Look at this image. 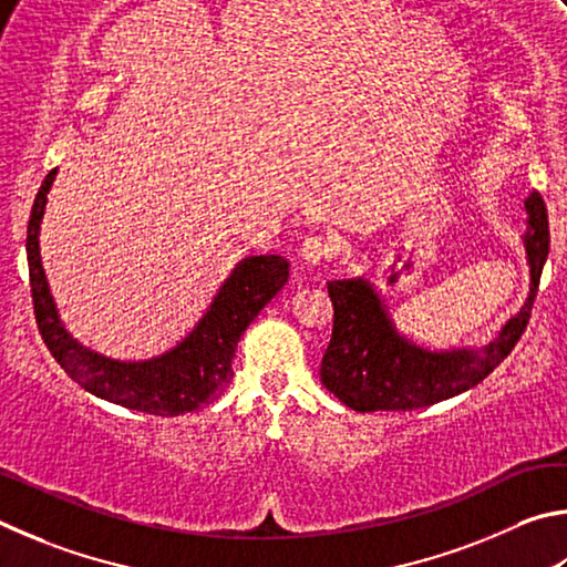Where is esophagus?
Here are the masks:
<instances>
[{"label": "esophagus", "instance_id": "obj_1", "mask_svg": "<svg viewBox=\"0 0 567 567\" xmlns=\"http://www.w3.org/2000/svg\"><path fill=\"white\" fill-rule=\"evenodd\" d=\"M333 256V246L321 236H309L299 248V258L309 266H319Z\"/></svg>", "mask_w": 567, "mask_h": 567}]
</instances>
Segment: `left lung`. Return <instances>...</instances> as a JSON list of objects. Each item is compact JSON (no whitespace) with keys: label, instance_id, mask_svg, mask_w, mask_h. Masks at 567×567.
Masks as SVG:
<instances>
[{"label":"left lung","instance_id":"1","mask_svg":"<svg viewBox=\"0 0 567 567\" xmlns=\"http://www.w3.org/2000/svg\"><path fill=\"white\" fill-rule=\"evenodd\" d=\"M523 246L530 266V291L520 311L483 349L431 351L395 329L385 299L369 278L329 281L333 333L321 361V383L359 413L415 411L478 385L508 355L525 331L538 293L550 234L543 196L525 198Z\"/></svg>","mask_w":567,"mask_h":567}]
</instances>
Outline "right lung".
I'll return each instance as SVG.
<instances>
[{"mask_svg": "<svg viewBox=\"0 0 567 567\" xmlns=\"http://www.w3.org/2000/svg\"><path fill=\"white\" fill-rule=\"evenodd\" d=\"M56 168L39 186L32 216L27 226L29 284L39 333L49 353L72 381L96 399L124 405L148 415H184L212 403L231 383V361L236 343L258 311L289 281V261L281 256H246L234 266L212 306L198 319L186 339L162 355L144 361H118L76 341L59 319L54 296L49 291L39 226L47 208V194L54 184Z\"/></svg>", "mask_w": 567, "mask_h": 567, "instance_id": "add662e5", "label": "right lung"}]
</instances>
